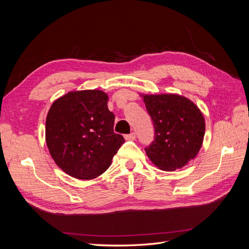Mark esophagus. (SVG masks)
<instances>
[{
	"label": "esophagus",
	"instance_id": "34e87169",
	"mask_svg": "<svg viewBox=\"0 0 249 249\" xmlns=\"http://www.w3.org/2000/svg\"><path fill=\"white\" fill-rule=\"evenodd\" d=\"M135 138H136V134H135L134 132L129 134V135H125V139L126 140H134Z\"/></svg>",
	"mask_w": 249,
	"mask_h": 249
}]
</instances>
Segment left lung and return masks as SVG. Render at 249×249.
Listing matches in <instances>:
<instances>
[{"mask_svg":"<svg viewBox=\"0 0 249 249\" xmlns=\"http://www.w3.org/2000/svg\"><path fill=\"white\" fill-rule=\"evenodd\" d=\"M155 127V141L145 148L149 160L165 171L183 168L197 156L206 132L201 111L176 93L143 94Z\"/></svg>","mask_w":249,"mask_h":249,"instance_id":"obj_1","label":"left lung"}]
</instances>
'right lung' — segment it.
Segmentation results:
<instances>
[{
  "label": "right lung",
  "instance_id": "right-lung-1",
  "mask_svg": "<svg viewBox=\"0 0 249 249\" xmlns=\"http://www.w3.org/2000/svg\"><path fill=\"white\" fill-rule=\"evenodd\" d=\"M108 94L89 89L60 96L48 112L46 141L53 160L67 175L92 179L106 171L124 142L113 131Z\"/></svg>",
  "mask_w": 249,
  "mask_h": 249
}]
</instances>
